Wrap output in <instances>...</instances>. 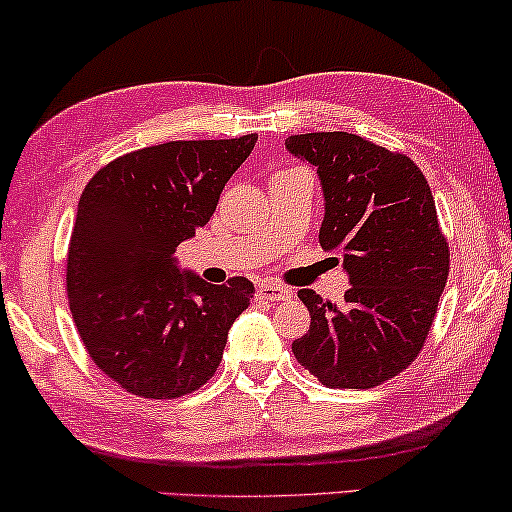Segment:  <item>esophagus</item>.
<instances>
[{
  "mask_svg": "<svg viewBox=\"0 0 512 512\" xmlns=\"http://www.w3.org/2000/svg\"><path fill=\"white\" fill-rule=\"evenodd\" d=\"M258 296L265 298V301H289V298H294V291L289 287H282V284H261L258 287Z\"/></svg>",
  "mask_w": 512,
  "mask_h": 512,
  "instance_id": "obj_1",
  "label": "esophagus"
}]
</instances>
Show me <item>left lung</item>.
Returning a JSON list of instances; mask_svg holds the SVG:
<instances>
[{
  "instance_id": "1",
  "label": "left lung",
  "mask_w": 512,
  "mask_h": 512,
  "mask_svg": "<svg viewBox=\"0 0 512 512\" xmlns=\"http://www.w3.org/2000/svg\"><path fill=\"white\" fill-rule=\"evenodd\" d=\"M284 145L320 176V244L341 256L350 280L341 305L298 291L310 329L291 350L327 388L381 386L416 360L447 284L433 192L409 157L348 131L289 136Z\"/></svg>"
}]
</instances>
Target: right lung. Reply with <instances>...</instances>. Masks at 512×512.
I'll return each mask as SVG.
<instances>
[{
	"instance_id": "right-lung-1",
	"label": "right lung",
	"mask_w": 512,
	"mask_h": 512,
	"mask_svg": "<svg viewBox=\"0 0 512 512\" xmlns=\"http://www.w3.org/2000/svg\"><path fill=\"white\" fill-rule=\"evenodd\" d=\"M256 134L171 141L117 157L86 183L68 251V298L96 367L124 390L174 400L202 388L254 284H209L176 247L214 216Z\"/></svg>"
}]
</instances>
